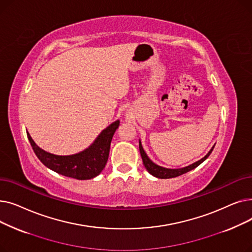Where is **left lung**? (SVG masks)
Instances as JSON below:
<instances>
[{
  "label": "left lung",
  "instance_id": "obj_1",
  "mask_svg": "<svg viewBox=\"0 0 252 252\" xmlns=\"http://www.w3.org/2000/svg\"><path fill=\"white\" fill-rule=\"evenodd\" d=\"M215 148V145L213 146V148H211L208 153L202 157L201 159H199L198 161L188 165V166H185V167H182V168H166V167H163V166H160V165H157L156 163H154L150 158L147 156L146 152L144 151L143 149V146H142V143H141V140L139 141V149H140V153H141V156H142V160H143V163L145 165V167H146V169L148 170V173L151 174L152 176L158 178V179H170V178H176V177H179L181 175H184L188 173V171L194 169L195 167H197L198 165H200L206 158L210 155V153L213 152Z\"/></svg>",
  "mask_w": 252,
  "mask_h": 252
}]
</instances>
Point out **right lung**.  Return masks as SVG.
Masks as SVG:
<instances>
[{"label": "right lung", "instance_id": "add662e5", "mask_svg": "<svg viewBox=\"0 0 252 252\" xmlns=\"http://www.w3.org/2000/svg\"><path fill=\"white\" fill-rule=\"evenodd\" d=\"M119 126V121L103 129L92 145L84 151L72 155H55L39 148L28 131L32 147L48 168L62 176L76 180H90L97 177L108 160L112 137Z\"/></svg>", "mask_w": 252, "mask_h": 252}]
</instances>
